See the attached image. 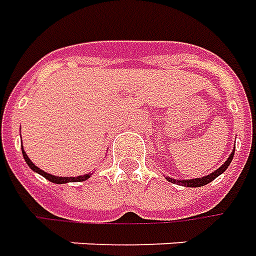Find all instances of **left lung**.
I'll list each match as a JSON object with an SVG mask.
<instances>
[{
	"label": "left lung",
	"mask_w": 256,
	"mask_h": 256,
	"mask_svg": "<svg viewBox=\"0 0 256 256\" xmlns=\"http://www.w3.org/2000/svg\"><path fill=\"white\" fill-rule=\"evenodd\" d=\"M234 150H236V146H234ZM234 150H233V152L230 154V156L226 159V162H224L219 169H216L215 172L209 173L208 176H204V178H188V180H176V178H169V176H166V180H168V182H170V183L184 186V187H202V186H205V184L210 183L212 180H215L219 174H222L223 172L228 169V165L232 164V159H233L234 156Z\"/></svg>",
	"instance_id": "1"
}]
</instances>
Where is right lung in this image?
I'll use <instances>...</instances> for the list:
<instances>
[{
  "mask_svg": "<svg viewBox=\"0 0 256 256\" xmlns=\"http://www.w3.org/2000/svg\"><path fill=\"white\" fill-rule=\"evenodd\" d=\"M22 154H23V158H24V160H26V164L28 165V168L32 169L33 172H36V173H38V174H41L42 178H46L47 180H50L51 183H55V184H65V183H74V182H84V180H87V178H90L91 173H87V174H82V176H78V178H60V176H54V174H50V173H47V172L41 170L38 166H36L30 159H28V154L24 152V150H23L22 146Z\"/></svg>",
  "mask_w": 256,
  "mask_h": 256,
  "instance_id": "right-lung-1",
  "label": "right lung"
}]
</instances>
